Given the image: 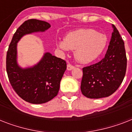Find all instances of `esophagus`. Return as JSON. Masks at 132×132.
<instances>
[{
	"label": "esophagus",
	"instance_id": "1",
	"mask_svg": "<svg viewBox=\"0 0 132 132\" xmlns=\"http://www.w3.org/2000/svg\"><path fill=\"white\" fill-rule=\"evenodd\" d=\"M74 68H75V66H72V65H71L70 64H68V65H67V70H72V69H73Z\"/></svg>",
	"mask_w": 132,
	"mask_h": 132
}]
</instances>
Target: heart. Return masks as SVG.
<instances>
[{
	"mask_svg": "<svg viewBox=\"0 0 132 132\" xmlns=\"http://www.w3.org/2000/svg\"><path fill=\"white\" fill-rule=\"evenodd\" d=\"M105 35L92 29H80L68 33L64 41H59L57 46L67 51L75 50V57L81 64L94 61L102 53L106 46Z\"/></svg>",
	"mask_w": 132,
	"mask_h": 132,
	"instance_id": "heart-1",
	"label": "heart"
}]
</instances>
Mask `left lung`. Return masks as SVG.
I'll use <instances>...</instances> for the list:
<instances>
[{
	"label": "left lung",
	"mask_w": 132,
	"mask_h": 132,
	"mask_svg": "<svg viewBox=\"0 0 132 132\" xmlns=\"http://www.w3.org/2000/svg\"><path fill=\"white\" fill-rule=\"evenodd\" d=\"M110 42L104 58L83 68L81 90L85 96L100 98L110 96L125 77L127 57L123 39L114 24Z\"/></svg>",
	"instance_id": "8db88e82"
}]
</instances>
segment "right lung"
I'll list each match as a JSON object with an SVG mask.
<instances>
[{
	"label": "right lung",
	"instance_id": "1",
	"mask_svg": "<svg viewBox=\"0 0 132 132\" xmlns=\"http://www.w3.org/2000/svg\"><path fill=\"white\" fill-rule=\"evenodd\" d=\"M50 27L45 21L26 20L16 30L7 53L6 69L11 86L20 97L33 104L44 103L57 95L66 62L45 53L38 64L22 68L17 62V43L27 34L44 32Z\"/></svg>",
	"mask_w": 132,
	"mask_h": 132
}]
</instances>
